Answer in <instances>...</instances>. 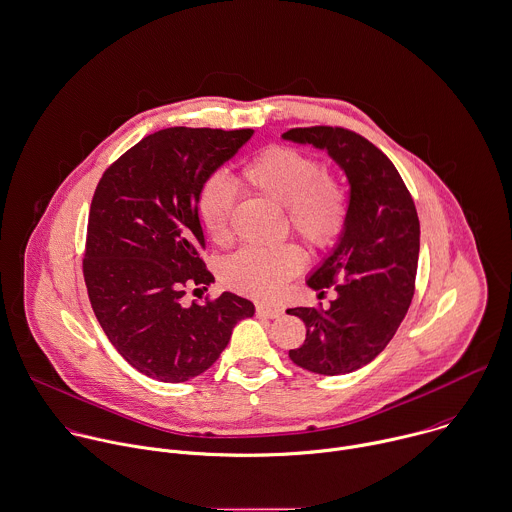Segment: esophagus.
Masks as SVG:
<instances>
[{
    "label": "esophagus",
    "instance_id": "obj_1",
    "mask_svg": "<svg viewBox=\"0 0 512 512\" xmlns=\"http://www.w3.org/2000/svg\"><path fill=\"white\" fill-rule=\"evenodd\" d=\"M256 316L264 318V320H276V318L282 316V310L274 308V306H258L256 308Z\"/></svg>",
    "mask_w": 512,
    "mask_h": 512
}]
</instances>
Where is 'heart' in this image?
I'll return each instance as SVG.
<instances>
[{"instance_id": "obj_1", "label": "heart", "mask_w": 512, "mask_h": 512, "mask_svg": "<svg viewBox=\"0 0 512 512\" xmlns=\"http://www.w3.org/2000/svg\"><path fill=\"white\" fill-rule=\"evenodd\" d=\"M242 180L260 196L286 208L290 226L312 244H328L345 224V192L320 163L290 147H268L242 167ZM234 202L232 184L212 174L198 196V216L216 242L228 236ZM304 264L302 250L292 244L274 248H242L222 266L226 284L254 298L276 296Z\"/></svg>"}]
</instances>
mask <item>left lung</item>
<instances>
[{"label": "left lung", "instance_id": "obj_1", "mask_svg": "<svg viewBox=\"0 0 512 512\" xmlns=\"http://www.w3.org/2000/svg\"><path fill=\"white\" fill-rule=\"evenodd\" d=\"M296 145L326 151L349 184L345 224L330 254L306 278L320 296L334 286L330 308H292L306 341L290 359L320 375H343L373 361L395 336L415 288L419 218L393 163L367 139L334 127L292 129Z\"/></svg>", "mask_w": 512, "mask_h": 512}]
</instances>
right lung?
Wrapping results in <instances>:
<instances>
[{"label": "right lung", "instance_id": "add662e5", "mask_svg": "<svg viewBox=\"0 0 512 512\" xmlns=\"http://www.w3.org/2000/svg\"><path fill=\"white\" fill-rule=\"evenodd\" d=\"M252 129L157 131L113 163L97 184L83 276L93 312L121 357L139 373L182 383L204 373L250 300L224 292L204 306L182 302L188 282L208 284L198 196L244 147Z\"/></svg>", "mask_w": 512, "mask_h": 512}]
</instances>
